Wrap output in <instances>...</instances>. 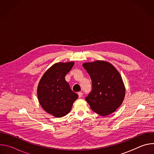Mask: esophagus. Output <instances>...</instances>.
<instances>
[{
    "label": "esophagus",
    "mask_w": 154,
    "mask_h": 154,
    "mask_svg": "<svg viewBox=\"0 0 154 154\" xmlns=\"http://www.w3.org/2000/svg\"><path fill=\"white\" fill-rule=\"evenodd\" d=\"M78 95H79V97H82L83 96V93L82 92H79Z\"/></svg>",
    "instance_id": "esophagus-1"
}]
</instances>
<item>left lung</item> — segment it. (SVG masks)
Returning a JSON list of instances; mask_svg holds the SVG:
<instances>
[{"mask_svg":"<svg viewBox=\"0 0 154 154\" xmlns=\"http://www.w3.org/2000/svg\"><path fill=\"white\" fill-rule=\"evenodd\" d=\"M92 81V91L85 99L100 116L114 113L122 103L125 89L122 77L109 62L97 60L83 64Z\"/></svg>","mask_w":154,"mask_h":154,"instance_id":"left-lung-1","label":"left lung"}]
</instances>
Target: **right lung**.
I'll return each mask as SVG.
<instances>
[{
	"label": "right lung",
	"mask_w": 154,
	"mask_h": 154,
	"mask_svg": "<svg viewBox=\"0 0 154 154\" xmlns=\"http://www.w3.org/2000/svg\"><path fill=\"white\" fill-rule=\"evenodd\" d=\"M74 61L57 63L43 74L38 85V101L48 113L56 118L68 115L79 96L73 92L65 76L72 69Z\"/></svg>",
	"instance_id": "obj_1"
}]
</instances>
